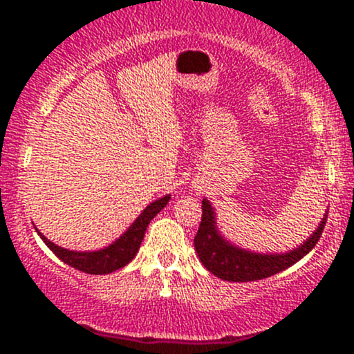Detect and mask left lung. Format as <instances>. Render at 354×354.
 Returning a JSON list of instances; mask_svg holds the SVG:
<instances>
[{
    "instance_id": "obj_1",
    "label": "left lung",
    "mask_w": 354,
    "mask_h": 354,
    "mask_svg": "<svg viewBox=\"0 0 354 354\" xmlns=\"http://www.w3.org/2000/svg\"><path fill=\"white\" fill-rule=\"evenodd\" d=\"M327 223V214L320 221L319 227L313 231L312 236L298 248L289 250L288 253H255L250 250L230 243L217 230L216 212L212 203L207 198L202 200V221L195 236V252L200 262L209 272L230 283H248L260 281L274 276L281 270L288 269L292 263L301 260L306 253L319 243Z\"/></svg>"
}]
</instances>
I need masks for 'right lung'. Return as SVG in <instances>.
<instances>
[{
  "instance_id": "obj_1",
  "label": "right lung",
  "mask_w": 354,
  "mask_h": 354,
  "mask_svg": "<svg viewBox=\"0 0 354 354\" xmlns=\"http://www.w3.org/2000/svg\"><path fill=\"white\" fill-rule=\"evenodd\" d=\"M169 198V195H166V197L156 200L151 205L145 207L144 212L135 219V223L116 241H113L106 248L95 250V252H75V250L62 248V246L49 241L42 233H39V230L37 234L48 245V248L53 250V253L59 260H63V262L73 267V269L82 270L85 274H95V276L111 274L114 270L124 267L127 263H130L135 259V255H137L138 248L142 245V240H144V234L147 231L149 223L166 207Z\"/></svg>"
}]
</instances>
